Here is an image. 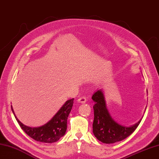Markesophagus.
<instances>
[{"mask_svg": "<svg viewBox=\"0 0 159 159\" xmlns=\"http://www.w3.org/2000/svg\"><path fill=\"white\" fill-rule=\"evenodd\" d=\"M78 102L80 103H84L87 102V99L85 98V97H80V98L78 99Z\"/></svg>", "mask_w": 159, "mask_h": 159, "instance_id": "34e87169", "label": "esophagus"}]
</instances>
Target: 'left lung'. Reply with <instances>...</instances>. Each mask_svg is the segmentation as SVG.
I'll return each mask as SVG.
<instances>
[{
	"instance_id": "8db88e82",
	"label": "left lung",
	"mask_w": 159,
	"mask_h": 159,
	"mask_svg": "<svg viewBox=\"0 0 159 159\" xmlns=\"http://www.w3.org/2000/svg\"><path fill=\"white\" fill-rule=\"evenodd\" d=\"M92 99L95 103L93 132L97 139L103 143L113 144L124 140L140 124L142 119L130 126L121 125L113 120L107 109L104 92L101 89L94 93Z\"/></svg>"
}]
</instances>
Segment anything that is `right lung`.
Listing matches in <instances>:
<instances>
[{"instance_id":"1","label":"right lung","mask_w":159,"mask_h":159,"mask_svg":"<svg viewBox=\"0 0 159 159\" xmlns=\"http://www.w3.org/2000/svg\"><path fill=\"white\" fill-rule=\"evenodd\" d=\"M74 99L66 101L50 121L39 127H30L24 125L16 117L12 106L11 109L20 127L28 136L40 142L53 143L59 140L60 138L66 133L67 119L69 113L71 111Z\"/></svg>"}]
</instances>
